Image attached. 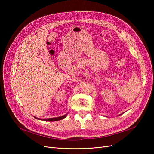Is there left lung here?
<instances>
[{
    "label": "left lung",
    "mask_w": 154,
    "mask_h": 154,
    "mask_svg": "<svg viewBox=\"0 0 154 154\" xmlns=\"http://www.w3.org/2000/svg\"><path fill=\"white\" fill-rule=\"evenodd\" d=\"M120 115H121V114H120Z\"/></svg>",
    "instance_id": "obj_1"
}]
</instances>
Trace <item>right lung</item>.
Returning <instances> with one entry per match:
<instances>
[{"mask_svg": "<svg viewBox=\"0 0 154 154\" xmlns=\"http://www.w3.org/2000/svg\"><path fill=\"white\" fill-rule=\"evenodd\" d=\"M68 114V113H67ZM67 114H65L62 116H60V117H57V118H47V119H40V118H36V117H34L37 119H39V120H44V121H45V122H54V121H59V120H61V119H64L66 117Z\"/></svg>", "mask_w": 154, "mask_h": 154, "instance_id": "add662e5", "label": "right lung"}]
</instances>
